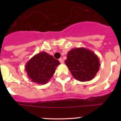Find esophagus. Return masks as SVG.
I'll use <instances>...</instances> for the list:
<instances>
[{
    "label": "esophagus",
    "instance_id": "34e87169",
    "mask_svg": "<svg viewBox=\"0 0 121 121\" xmlns=\"http://www.w3.org/2000/svg\"><path fill=\"white\" fill-rule=\"evenodd\" d=\"M59 60L60 61V62L61 63V64H64V60H63L62 58H60L59 59Z\"/></svg>",
    "mask_w": 121,
    "mask_h": 121
}]
</instances>
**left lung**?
<instances>
[{"mask_svg": "<svg viewBox=\"0 0 121 121\" xmlns=\"http://www.w3.org/2000/svg\"><path fill=\"white\" fill-rule=\"evenodd\" d=\"M65 62L73 76L81 82L93 79L100 67L98 56L83 47L76 48L68 51Z\"/></svg>", "mask_w": 121, "mask_h": 121, "instance_id": "obj_1", "label": "left lung"}]
</instances>
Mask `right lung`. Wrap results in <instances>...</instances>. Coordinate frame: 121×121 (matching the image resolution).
Masks as SVG:
<instances>
[{
    "instance_id": "1",
    "label": "right lung",
    "mask_w": 121,
    "mask_h": 121,
    "mask_svg": "<svg viewBox=\"0 0 121 121\" xmlns=\"http://www.w3.org/2000/svg\"><path fill=\"white\" fill-rule=\"evenodd\" d=\"M59 64L58 60L43 51L29 60L25 64V69L32 82L38 84H45L52 78L56 68Z\"/></svg>"
}]
</instances>
